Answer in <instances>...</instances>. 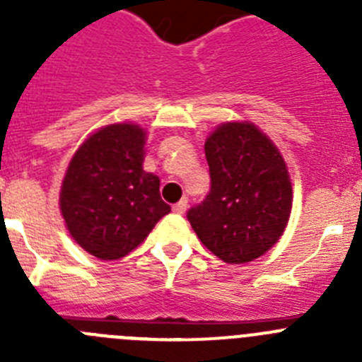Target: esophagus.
<instances>
[{
	"instance_id": "1",
	"label": "esophagus",
	"mask_w": 362,
	"mask_h": 362,
	"mask_svg": "<svg viewBox=\"0 0 362 362\" xmlns=\"http://www.w3.org/2000/svg\"><path fill=\"white\" fill-rule=\"evenodd\" d=\"M187 206H188V199L187 197H183L179 203H175L174 206H172V210H174L175 214H185L187 212Z\"/></svg>"
}]
</instances>
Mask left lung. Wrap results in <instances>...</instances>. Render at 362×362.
<instances>
[{
  "mask_svg": "<svg viewBox=\"0 0 362 362\" xmlns=\"http://www.w3.org/2000/svg\"><path fill=\"white\" fill-rule=\"evenodd\" d=\"M210 194L188 212L214 255L245 264L279 243L292 214V179L283 153L250 121H225L204 141Z\"/></svg>",
  "mask_w": 362,
  "mask_h": 362,
  "instance_id": "8db88e82",
  "label": "left lung"
}]
</instances>
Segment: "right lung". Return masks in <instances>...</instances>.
<instances>
[{
  "mask_svg": "<svg viewBox=\"0 0 362 362\" xmlns=\"http://www.w3.org/2000/svg\"><path fill=\"white\" fill-rule=\"evenodd\" d=\"M145 145L141 124H105L78 146L66 166L59 210L70 238L94 257H124L170 212L159 196V177L143 170Z\"/></svg>",
  "mask_w": 362,
  "mask_h": 362,
  "instance_id": "obj_1",
  "label": "right lung"
}]
</instances>
